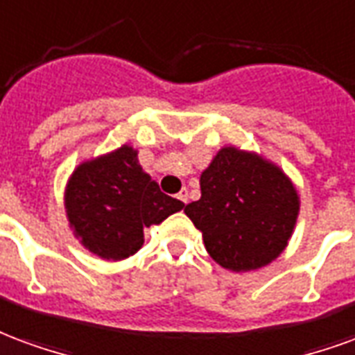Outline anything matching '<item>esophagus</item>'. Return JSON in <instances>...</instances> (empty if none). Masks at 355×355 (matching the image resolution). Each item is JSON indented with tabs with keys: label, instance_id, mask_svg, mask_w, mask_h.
Returning a JSON list of instances; mask_svg holds the SVG:
<instances>
[{
	"label": "esophagus",
	"instance_id": "34e87169",
	"mask_svg": "<svg viewBox=\"0 0 355 355\" xmlns=\"http://www.w3.org/2000/svg\"><path fill=\"white\" fill-rule=\"evenodd\" d=\"M178 200H181L183 204H187V200H189V191H187V189L183 187L180 193H178Z\"/></svg>",
	"mask_w": 355,
	"mask_h": 355
}]
</instances>
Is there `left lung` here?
Returning <instances> with one entry per match:
<instances>
[{"mask_svg": "<svg viewBox=\"0 0 355 355\" xmlns=\"http://www.w3.org/2000/svg\"><path fill=\"white\" fill-rule=\"evenodd\" d=\"M202 196L185 214L209 257L232 272L272 263L291 238L299 195L280 168L259 155L223 147L200 175Z\"/></svg>", "mask_w": 355, "mask_h": 355, "instance_id": "obj_1", "label": "left lung"}]
</instances>
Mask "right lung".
<instances>
[{
    "instance_id": "add662e5",
    "label": "right lung",
    "mask_w": 355,
    "mask_h": 355,
    "mask_svg": "<svg viewBox=\"0 0 355 355\" xmlns=\"http://www.w3.org/2000/svg\"><path fill=\"white\" fill-rule=\"evenodd\" d=\"M64 200L75 236L107 261L134 255L144 245L146 227L162 223L185 206L160 191L130 146L79 164Z\"/></svg>"
}]
</instances>
